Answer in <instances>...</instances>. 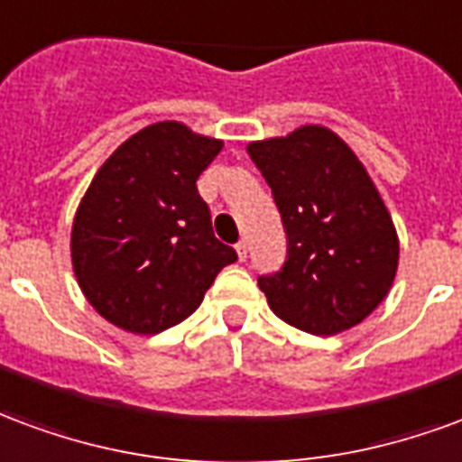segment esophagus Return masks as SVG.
I'll return each instance as SVG.
<instances>
[{
  "mask_svg": "<svg viewBox=\"0 0 462 462\" xmlns=\"http://www.w3.org/2000/svg\"><path fill=\"white\" fill-rule=\"evenodd\" d=\"M236 254H238L241 261H245V258H248V244H245V241H238V244H236Z\"/></svg>",
  "mask_w": 462,
  "mask_h": 462,
  "instance_id": "1",
  "label": "esophagus"
}]
</instances>
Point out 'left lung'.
Segmentation results:
<instances>
[{"instance_id": "obj_1", "label": "left lung", "mask_w": 462, "mask_h": 462, "mask_svg": "<svg viewBox=\"0 0 462 462\" xmlns=\"http://www.w3.org/2000/svg\"><path fill=\"white\" fill-rule=\"evenodd\" d=\"M281 211L288 254L258 285L281 319L310 335L359 325L392 288L399 238L369 174L337 134L308 125L248 144Z\"/></svg>"}]
</instances>
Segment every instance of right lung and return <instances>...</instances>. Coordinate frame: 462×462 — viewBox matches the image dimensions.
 <instances>
[{
  "label": "right lung",
  "mask_w": 462,
  "mask_h": 462,
  "mask_svg": "<svg viewBox=\"0 0 462 462\" xmlns=\"http://www.w3.org/2000/svg\"><path fill=\"white\" fill-rule=\"evenodd\" d=\"M221 143L157 123L117 147L90 181L70 234L83 295L117 328L157 335L180 325L236 251L211 228L197 180Z\"/></svg>",
  "instance_id": "obj_1"
}]
</instances>
